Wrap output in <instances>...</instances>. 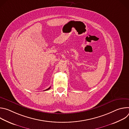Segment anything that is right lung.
I'll list each match as a JSON object with an SVG mask.
<instances>
[{
	"label": "right lung",
	"instance_id": "obj_1",
	"mask_svg": "<svg viewBox=\"0 0 129 129\" xmlns=\"http://www.w3.org/2000/svg\"><path fill=\"white\" fill-rule=\"evenodd\" d=\"M50 87H49V88H48V89H46V90H45V91H46V90H48V89H50Z\"/></svg>",
	"mask_w": 129,
	"mask_h": 129
}]
</instances>
